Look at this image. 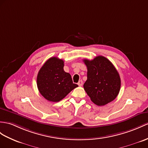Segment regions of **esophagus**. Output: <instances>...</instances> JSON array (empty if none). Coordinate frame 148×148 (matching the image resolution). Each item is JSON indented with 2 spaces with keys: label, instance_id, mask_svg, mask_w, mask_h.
I'll list each match as a JSON object with an SVG mask.
<instances>
[{
  "label": "esophagus",
  "instance_id": "34e87169",
  "mask_svg": "<svg viewBox=\"0 0 148 148\" xmlns=\"http://www.w3.org/2000/svg\"><path fill=\"white\" fill-rule=\"evenodd\" d=\"M78 85L80 86H82V85H83V81L82 80H80L78 82Z\"/></svg>",
  "mask_w": 148,
  "mask_h": 148
}]
</instances>
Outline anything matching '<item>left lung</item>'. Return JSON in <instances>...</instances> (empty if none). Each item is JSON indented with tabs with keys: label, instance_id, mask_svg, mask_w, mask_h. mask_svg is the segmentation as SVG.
Masks as SVG:
<instances>
[{
	"label": "left lung",
	"instance_id": "obj_1",
	"mask_svg": "<svg viewBox=\"0 0 148 148\" xmlns=\"http://www.w3.org/2000/svg\"><path fill=\"white\" fill-rule=\"evenodd\" d=\"M87 67V80L84 87L92 101L102 106L116 98L121 88V78L110 61L102 56L84 60Z\"/></svg>",
	"mask_w": 148,
	"mask_h": 148
}]
</instances>
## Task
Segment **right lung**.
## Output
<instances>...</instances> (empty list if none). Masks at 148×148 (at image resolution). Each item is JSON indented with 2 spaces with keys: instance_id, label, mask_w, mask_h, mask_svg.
<instances>
[{
  "instance_id": "obj_1",
  "label": "right lung",
  "mask_w": 148,
  "mask_h": 148,
  "mask_svg": "<svg viewBox=\"0 0 148 148\" xmlns=\"http://www.w3.org/2000/svg\"><path fill=\"white\" fill-rule=\"evenodd\" d=\"M64 61L50 58L39 70L37 86L39 92L50 102H59L78 86L73 84L70 73L63 70Z\"/></svg>"
}]
</instances>
